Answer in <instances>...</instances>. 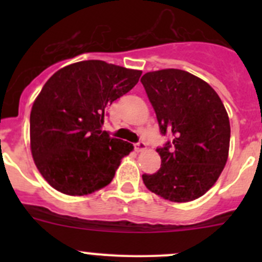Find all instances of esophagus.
Segmentation results:
<instances>
[{
    "label": "esophagus",
    "mask_w": 262,
    "mask_h": 262,
    "mask_svg": "<svg viewBox=\"0 0 262 262\" xmlns=\"http://www.w3.org/2000/svg\"><path fill=\"white\" fill-rule=\"evenodd\" d=\"M134 149L137 150V152H142V150L147 149V144L144 143V142H138V143L134 144Z\"/></svg>",
    "instance_id": "34e87169"
}]
</instances>
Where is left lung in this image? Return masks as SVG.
Returning <instances> with one entry per match:
<instances>
[{"label":"left lung","mask_w":262,"mask_h":262,"mask_svg":"<svg viewBox=\"0 0 262 262\" xmlns=\"http://www.w3.org/2000/svg\"><path fill=\"white\" fill-rule=\"evenodd\" d=\"M162 136L161 168L142 175L148 190L166 200L186 203L204 195L218 180L228 158V114L218 94L182 70L155 71L141 78Z\"/></svg>","instance_id":"left-lung-1"}]
</instances>
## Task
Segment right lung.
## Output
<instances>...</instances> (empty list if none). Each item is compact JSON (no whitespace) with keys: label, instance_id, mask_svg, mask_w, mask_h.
Masks as SVG:
<instances>
[{"label":"right lung","instance_id":"add662e5","mask_svg":"<svg viewBox=\"0 0 262 262\" xmlns=\"http://www.w3.org/2000/svg\"><path fill=\"white\" fill-rule=\"evenodd\" d=\"M142 72L104 60L57 71L30 113V146L39 172L58 191L91 194L112 182L133 144L102 130L107 107L130 91Z\"/></svg>","mask_w":262,"mask_h":262}]
</instances>
